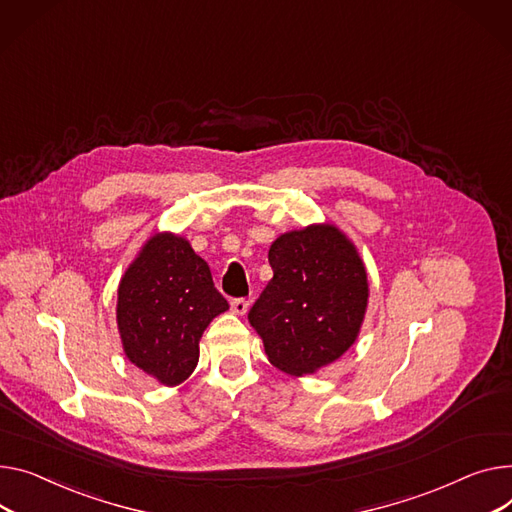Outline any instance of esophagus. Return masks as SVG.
Listing matches in <instances>:
<instances>
[{
    "instance_id": "34e87169",
    "label": "esophagus",
    "mask_w": 512,
    "mask_h": 512,
    "mask_svg": "<svg viewBox=\"0 0 512 512\" xmlns=\"http://www.w3.org/2000/svg\"><path fill=\"white\" fill-rule=\"evenodd\" d=\"M230 309H232L234 315L243 317V315H247V311H249V300H247V298H234V300L230 302Z\"/></svg>"
}]
</instances>
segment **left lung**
Listing matches in <instances>:
<instances>
[{"label":"left lung","mask_w":512,"mask_h":512,"mask_svg":"<svg viewBox=\"0 0 512 512\" xmlns=\"http://www.w3.org/2000/svg\"><path fill=\"white\" fill-rule=\"evenodd\" d=\"M269 280L249 323L269 362L292 377L335 362L356 342L366 304V267L350 238L333 224H311L269 247Z\"/></svg>","instance_id":"8db88e82"}]
</instances>
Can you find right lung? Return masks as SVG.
<instances>
[{"label":"right lung","instance_id":"1","mask_svg":"<svg viewBox=\"0 0 512 512\" xmlns=\"http://www.w3.org/2000/svg\"><path fill=\"white\" fill-rule=\"evenodd\" d=\"M228 309L212 271L173 232L150 236L127 267L117 292L123 352L166 387L183 383L199 360V339Z\"/></svg>","mask_w":512,"mask_h":512}]
</instances>
